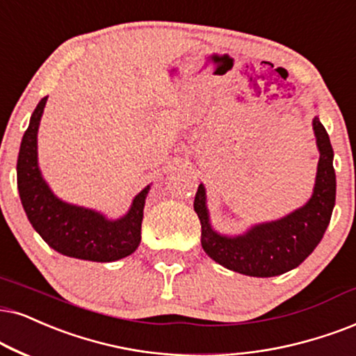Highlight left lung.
Here are the masks:
<instances>
[{"instance_id":"obj_1","label":"left lung","mask_w":356,"mask_h":356,"mask_svg":"<svg viewBox=\"0 0 356 356\" xmlns=\"http://www.w3.org/2000/svg\"><path fill=\"white\" fill-rule=\"evenodd\" d=\"M317 147L316 186L305 205L274 222L259 223L238 236L220 235L211 228L204 184L197 188L193 210L202 225V248L223 268L253 277H273L298 268L316 250L330 223L335 205L334 149L323 124L312 121Z\"/></svg>"}]
</instances>
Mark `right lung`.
I'll return each mask as SVG.
<instances>
[{
  "instance_id": "right-lung-1",
  "label": "right lung",
  "mask_w": 356,
  "mask_h": 356,
  "mask_svg": "<svg viewBox=\"0 0 356 356\" xmlns=\"http://www.w3.org/2000/svg\"><path fill=\"white\" fill-rule=\"evenodd\" d=\"M46 102L44 97L35 106L17 156V191L28 220L60 254L97 263L126 258L141 243L143 210L151 186L134 197L128 213L118 220H108L100 211L57 199L38 164V129Z\"/></svg>"
}]
</instances>
